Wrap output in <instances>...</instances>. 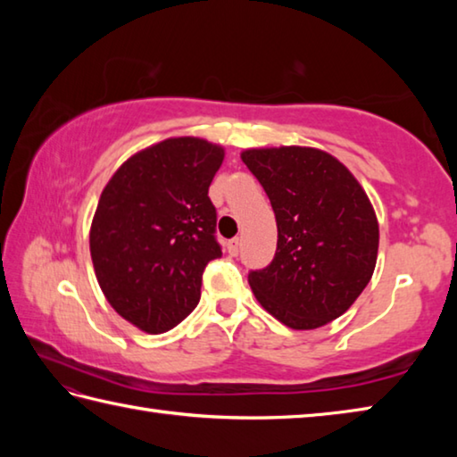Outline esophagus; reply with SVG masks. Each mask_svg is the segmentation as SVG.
Here are the masks:
<instances>
[{
    "instance_id": "1",
    "label": "esophagus",
    "mask_w": 457,
    "mask_h": 457,
    "mask_svg": "<svg viewBox=\"0 0 457 457\" xmlns=\"http://www.w3.org/2000/svg\"><path fill=\"white\" fill-rule=\"evenodd\" d=\"M239 245H242V239H239V237H234V239H231V242H228L229 256H237V253H239Z\"/></svg>"
}]
</instances>
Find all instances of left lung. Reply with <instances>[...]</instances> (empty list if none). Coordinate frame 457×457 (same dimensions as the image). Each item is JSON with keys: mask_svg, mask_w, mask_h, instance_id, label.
<instances>
[{"mask_svg": "<svg viewBox=\"0 0 457 457\" xmlns=\"http://www.w3.org/2000/svg\"><path fill=\"white\" fill-rule=\"evenodd\" d=\"M270 197L278 223L272 264L247 282L266 312L294 330H312L353 306L375 272L378 221L349 169L300 145L242 151Z\"/></svg>", "mask_w": 457, "mask_h": 457, "instance_id": "obj_1", "label": "left lung"}]
</instances>
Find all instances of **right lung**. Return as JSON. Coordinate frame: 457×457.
Instances as JSON below:
<instances>
[{
	"instance_id": "1",
	"label": "right lung",
	"mask_w": 457,
	"mask_h": 457,
	"mask_svg": "<svg viewBox=\"0 0 457 457\" xmlns=\"http://www.w3.org/2000/svg\"><path fill=\"white\" fill-rule=\"evenodd\" d=\"M226 149L201 137H171L122 163L100 193L90 258L100 290L138 330L179 324L201 296V276L221 256L207 197Z\"/></svg>"
}]
</instances>
